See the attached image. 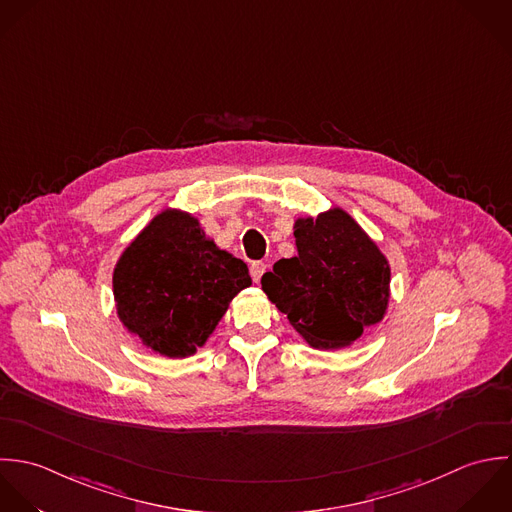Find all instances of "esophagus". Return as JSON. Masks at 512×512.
Masks as SVG:
<instances>
[{"mask_svg":"<svg viewBox=\"0 0 512 512\" xmlns=\"http://www.w3.org/2000/svg\"><path fill=\"white\" fill-rule=\"evenodd\" d=\"M265 269H267V265H265L263 261H255V263H251L249 273H251V277H253V281H255V283H259V281H261V277H263Z\"/></svg>","mask_w":512,"mask_h":512,"instance_id":"1","label":"esophagus"}]
</instances>
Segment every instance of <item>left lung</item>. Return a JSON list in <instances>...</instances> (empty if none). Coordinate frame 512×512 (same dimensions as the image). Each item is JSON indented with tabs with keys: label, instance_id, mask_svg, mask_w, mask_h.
I'll use <instances>...</instances> for the list:
<instances>
[{
	"label": "left lung",
	"instance_id": "obj_1",
	"mask_svg": "<svg viewBox=\"0 0 512 512\" xmlns=\"http://www.w3.org/2000/svg\"><path fill=\"white\" fill-rule=\"evenodd\" d=\"M297 255L279 259L261 287L312 348H344L378 324L390 301V265L342 207L295 221Z\"/></svg>",
	"mask_w": 512,
	"mask_h": 512
}]
</instances>
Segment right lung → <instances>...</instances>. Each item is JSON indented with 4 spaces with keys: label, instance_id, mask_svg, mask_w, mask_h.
I'll return each mask as SVG.
<instances>
[{
    "label": "right lung",
    "instance_id": "right-lung-1",
    "mask_svg": "<svg viewBox=\"0 0 512 512\" xmlns=\"http://www.w3.org/2000/svg\"><path fill=\"white\" fill-rule=\"evenodd\" d=\"M249 285L247 265L207 239L200 221L180 209L158 213L112 273L120 322L168 358L196 354Z\"/></svg>",
    "mask_w": 512,
    "mask_h": 512
}]
</instances>
